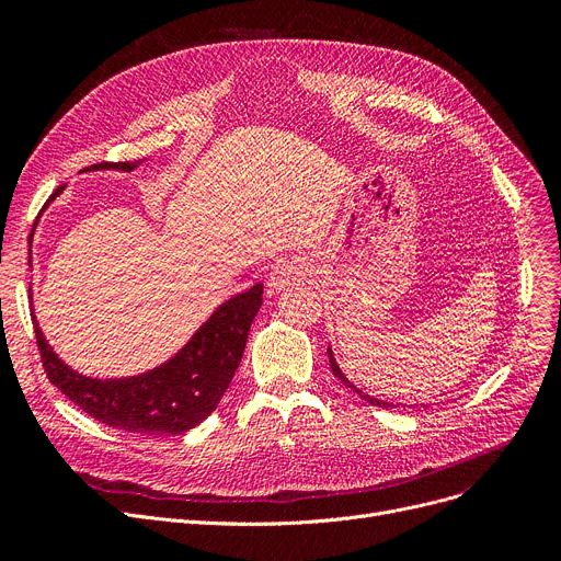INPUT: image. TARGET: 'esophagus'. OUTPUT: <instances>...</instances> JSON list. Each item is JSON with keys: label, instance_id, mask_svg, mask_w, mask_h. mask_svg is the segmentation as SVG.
Returning a JSON list of instances; mask_svg holds the SVG:
<instances>
[{"label": "esophagus", "instance_id": "obj_1", "mask_svg": "<svg viewBox=\"0 0 561 561\" xmlns=\"http://www.w3.org/2000/svg\"><path fill=\"white\" fill-rule=\"evenodd\" d=\"M302 277V265L298 261H279L277 265H273V271L268 273V279H265V284H268V288L273 293L277 290H284L286 286H290L296 279Z\"/></svg>", "mask_w": 561, "mask_h": 561}]
</instances>
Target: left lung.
I'll use <instances>...</instances> for the list:
<instances>
[{
    "label": "left lung",
    "instance_id": "1",
    "mask_svg": "<svg viewBox=\"0 0 561 561\" xmlns=\"http://www.w3.org/2000/svg\"><path fill=\"white\" fill-rule=\"evenodd\" d=\"M328 355H330V366H332V373L343 381V385L347 387V389H352L355 391L357 396H362L366 402H370V404H377V407H393V404H389V402H381V400H375V398H370V396H366V393H362L355 385H352V381L341 373V368H339V364H336V359H334V355H332V347H328Z\"/></svg>",
    "mask_w": 561,
    "mask_h": 561
}]
</instances>
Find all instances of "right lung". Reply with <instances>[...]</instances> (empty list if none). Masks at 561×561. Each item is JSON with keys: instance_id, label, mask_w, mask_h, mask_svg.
<instances>
[{"instance_id": "1", "label": "right lung", "mask_w": 561, "mask_h": 561, "mask_svg": "<svg viewBox=\"0 0 561 561\" xmlns=\"http://www.w3.org/2000/svg\"><path fill=\"white\" fill-rule=\"evenodd\" d=\"M138 161L98 163L88 170L131 172ZM58 186L47 204L64 193ZM263 284L222 302L193 339L165 364L134 377L95 379L72 370L45 341L36 316L41 359L51 385L95 421L138 434H182L199 425L218 407L241 364L248 332L261 307Z\"/></svg>"}]
</instances>
